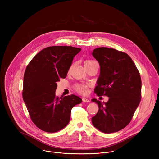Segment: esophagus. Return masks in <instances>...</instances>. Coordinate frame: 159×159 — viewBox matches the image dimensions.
Returning <instances> with one entry per match:
<instances>
[{"instance_id": "obj_1", "label": "esophagus", "mask_w": 159, "mask_h": 159, "mask_svg": "<svg viewBox=\"0 0 159 159\" xmlns=\"http://www.w3.org/2000/svg\"><path fill=\"white\" fill-rule=\"evenodd\" d=\"M82 101L84 102H90V100L87 98H82Z\"/></svg>"}]
</instances>
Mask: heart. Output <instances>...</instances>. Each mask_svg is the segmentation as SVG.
<instances>
[{
	"label": "heart",
	"instance_id": "obj_1",
	"mask_svg": "<svg viewBox=\"0 0 159 159\" xmlns=\"http://www.w3.org/2000/svg\"><path fill=\"white\" fill-rule=\"evenodd\" d=\"M94 61L93 60H87L84 62V65H86L90 63L93 62ZM87 88L88 86L87 85L85 84H78L75 86V89L77 90V91L80 94H85L87 91Z\"/></svg>",
	"mask_w": 159,
	"mask_h": 159
}]
</instances>
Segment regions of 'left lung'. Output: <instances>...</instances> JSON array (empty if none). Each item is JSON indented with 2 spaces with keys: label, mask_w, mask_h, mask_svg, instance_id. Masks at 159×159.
Returning <instances> with one entry per match:
<instances>
[{
  "label": "left lung",
  "mask_w": 159,
  "mask_h": 159,
  "mask_svg": "<svg viewBox=\"0 0 159 159\" xmlns=\"http://www.w3.org/2000/svg\"><path fill=\"white\" fill-rule=\"evenodd\" d=\"M92 55L100 65L95 93L109 97L107 102L92 99L99 106L92 123L103 133H115L129 123L140 104V75L131 57L124 52L101 47L94 49Z\"/></svg>",
  "instance_id": "left-lung-1"
}]
</instances>
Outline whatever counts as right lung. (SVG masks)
Wrapping results in <instances>:
<instances>
[{
  "mask_svg": "<svg viewBox=\"0 0 159 159\" xmlns=\"http://www.w3.org/2000/svg\"><path fill=\"white\" fill-rule=\"evenodd\" d=\"M80 48L54 46L44 48L28 65L22 97L31 120L41 130L55 133L69 123L71 110L82 102L75 95L55 96L57 82L65 78L74 57Z\"/></svg>",
  "mask_w": 159,
  "mask_h": 159,
  "instance_id": "obj_1",
  "label": "right lung"
}]
</instances>
